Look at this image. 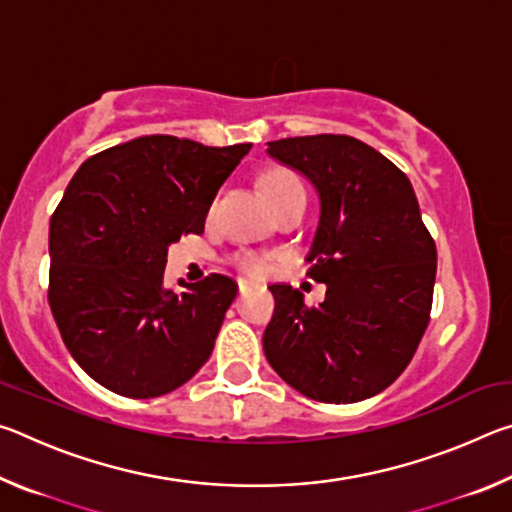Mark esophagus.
Returning <instances> with one entry per match:
<instances>
[{
	"mask_svg": "<svg viewBox=\"0 0 512 512\" xmlns=\"http://www.w3.org/2000/svg\"><path fill=\"white\" fill-rule=\"evenodd\" d=\"M237 287H239V293H246L248 289H253L255 284L248 282V280H237Z\"/></svg>",
	"mask_w": 512,
	"mask_h": 512,
	"instance_id": "34e87169",
	"label": "esophagus"
}]
</instances>
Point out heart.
Returning a JSON list of instances; mask_svg holds the SVG:
<instances>
[{
	"instance_id": "heart-1",
	"label": "heart",
	"mask_w": 512,
	"mask_h": 512,
	"mask_svg": "<svg viewBox=\"0 0 512 512\" xmlns=\"http://www.w3.org/2000/svg\"><path fill=\"white\" fill-rule=\"evenodd\" d=\"M262 185H264V192L268 194V198H271V201H273V198L280 196V194L289 192V189L302 187L298 183V178L293 176V173H289V171H268L266 176H264V180H262ZM237 266L244 273L255 275V277L264 275L268 268H271V264H268V259L264 255H259V253H241L237 257Z\"/></svg>"
}]
</instances>
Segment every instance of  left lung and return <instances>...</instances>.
Returning <instances> with one entry per match:
<instances>
[{
    "label": "left lung",
    "instance_id": "1",
    "mask_svg": "<svg viewBox=\"0 0 512 512\" xmlns=\"http://www.w3.org/2000/svg\"><path fill=\"white\" fill-rule=\"evenodd\" d=\"M273 160L300 171L320 198L307 262L327 284L318 307L273 284L264 332L273 370L316 402L350 404L402 375L429 325L436 244L422 223L411 180L350 135L268 142Z\"/></svg>",
    "mask_w": 512,
    "mask_h": 512
}]
</instances>
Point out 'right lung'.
Masks as SVG:
<instances>
[{"mask_svg":"<svg viewBox=\"0 0 512 512\" xmlns=\"http://www.w3.org/2000/svg\"><path fill=\"white\" fill-rule=\"evenodd\" d=\"M250 146L146 135L92 155L67 185L49 223V307L69 354L108 391L149 400L210 359L237 284L212 273L164 287L167 250L203 235Z\"/></svg>","mask_w":512,"mask_h":512,"instance_id":"right-lung-1","label":"right lung"}]
</instances>
